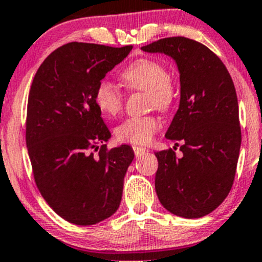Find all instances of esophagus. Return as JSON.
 <instances>
[{
    "label": "esophagus",
    "mask_w": 262,
    "mask_h": 262,
    "mask_svg": "<svg viewBox=\"0 0 262 262\" xmlns=\"http://www.w3.org/2000/svg\"><path fill=\"white\" fill-rule=\"evenodd\" d=\"M133 150H134V154H136V157H140V155L146 153V149L143 148V146H133Z\"/></svg>",
    "instance_id": "obj_1"
}]
</instances>
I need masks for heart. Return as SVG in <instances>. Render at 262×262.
I'll use <instances>...</instances> for the list:
<instances>
[{"label": "heart", "instance_id": "1", "mask_svg": "<svg viewBox=\"0 0 262 262\" xmlns=\"http://www.w3.org/2000/svg\"><path fill=\"white\" fill-rule=\"evenodd\" d=\"M123 84L129 91L148 94L149 107L166 112L175 102V88L165 66L150 58H139L126 66L120 74ZM94 103L107 117H116L122 112L124 97L116 85L107 80L97 84ZM160 128L153 116L130 117L117 126L114 134L118 142L146 144Z\"/></svg>", "mask_w": 262, "mask_h": 262}]
</instances>
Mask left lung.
Returning <instances> with one entry per match:
<instances>
[{
	"instance_id": "left-lung-1",
	"label": "left lung",
	"mask_w": 262,
	"mask_h": 262,
	"mask_svg": "<svg viewBox=\"0 0 262 262\" xmlns=\"http://www.w3.org/2000/svg\"><path fill=\"white\" fill-rule=\"evenodd\" d=\"M175 59L180 104L165 137L180 145L155 153V191L166 210L196 219L217 208L231 190L241 145L234 82L225 64L203 43L168 37L143 46Z\"/></svg>"
}]
</instances>
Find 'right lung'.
<instances>
[{"mask_svg":"<svg viewBox=\"0 0 262 262\" xmlns=\"http://www.w3.org/2000/svg\"><path fill=\"white\" fill-rule=\"evenodd\" d=\"M132 48L67 43L52 52L33 78L26 119L33 178L43 199L68 223L93 225L119 208L134 153L129 145L104 144L111 132L94 91Z\"/></svg>","mask_w":262,"mask_h":262,"instance_id":"add662e5","label":"right lung"}]
</instances>
